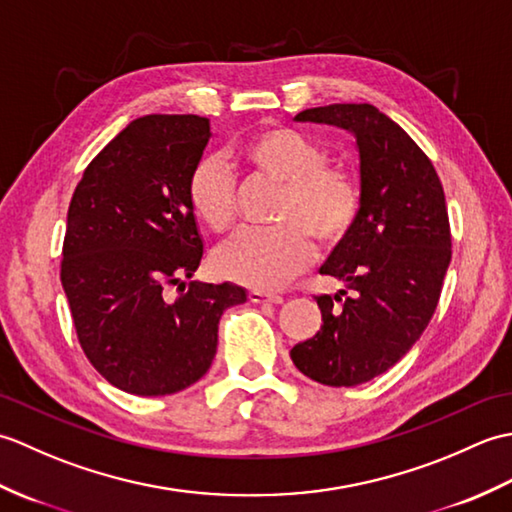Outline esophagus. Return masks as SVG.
Returning <instances> with one entry per match:
<instances>
[{
  "label": "esophagus",
  "mask_w": 512,
  "mask_h": 512,
  "mask_svg": "<svg viewBox=\"0 0 512 512\" xmlns=\"http://www.w3.org/2000/svg\"><path fill=\"white\" fill-rule=\"evenodd\" d=\"M250 303H281L284 297L275 295V292H264V290H250L248 292Z\"/></svg>",
  "instance_id": "1"
}]
</instances>
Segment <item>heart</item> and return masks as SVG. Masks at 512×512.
<instances>
[{"mask_svg":"<svg viewBox=\"0 0 512 512\" xmlns=\"http://www.w3.org/2000/svg\"><path fill=\"white\" fill-rule=\"evenodd\" d=\"M330 151L319 140L292 127L266 125L246 136L237 160L281 184L273 220L266 231H246L215 255L220 277L255 290H277L310 262L317 239L334 248L350 237L363 206L356 173L328 162ZM187 202L193 215L222 235L237 220L233 173L217 156H202L189 171Z\"/></svg>","mask_w":512,"mask_h":512,"instance_id":"obj_1","label":"heart"}]
</instances>
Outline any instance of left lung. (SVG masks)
Masks as SVG:
<instances>
[{
  "mask_svg": "<svg viewBox=\"0 0 512 512\" xmlns=\"http://www.w3.org/2000/svg\"><path fill=\"white\" fill-rule=\"evenodd\" d=\"M295 121L350 129L361 154V215L321 266L351 292L319 295L321 330L290 350L301 374L354 387L394 367L436 312L451 262L447 202L427 154L374 105L312 107Z\"/></svg>",
  "mask_w": 512,
  "mask_h": 512,
  "instance_id": "left-lung-1",
  "label": "left lung"
}]
</instances>
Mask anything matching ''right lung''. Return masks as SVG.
<instances>
[{"mask_svg":"<svg viewBox=\"0 0 512 512\" xmlns=\"http://www.w3.org/2000/svg\"><path fill=\"white\" fill-rule=\"evenodd\" d=\"M209 138L204 116L136 118L72 195L61 284L85 356L127 394L167 396L200 380L222 312L246 301L239 286L191 281L204 246L187 178ZM171 287L181 290L176 300Z\"/></svg>","mask_w":512,"mask_h":512,"instance_id":"1","label":"right lung"}]
</instances>
